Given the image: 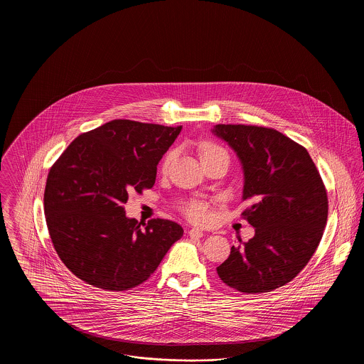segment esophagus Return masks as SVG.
Segmentation results:
<instances>
[{"label":"esophagus","mask_w":364,"mask_h":364,"mask_svg":"<svg viewBox=\"0 0 364 364\" xmlns=\"http://www.w3.org/2000/svg\"><path fill=\"white\" fill-rule=\"evenodd\" d=\"M188 235H190L192 239H200L203 236V232L200 229H198V228H192V229L188 230Z\"/></svg>","instance_id":"obj_1"}]
</instances>
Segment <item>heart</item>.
<instances>
[{"label": "heart", "mask_w": 364, "mask_h": 364, "mask_svg": "<svg viewBox=\"0 0 364 364\" xmlns=\"http://www.w3.org/2000/svg\"><path fill=\"white\" fill-rule=\"evenodd\" d=\"M220 153H225V151H224V149H221L215 143L205 141L199 146V156H200L202 161L208 159L210 156H217ZM173 156V151H169L165 156L164 161H162V169H166L169 166ZM184 214L190 221L195 223V224H205V223H208V218H210V208H208V203L203 202V200H192L184 208Z\"/></svg>", "instance_id": "heart-1"}]
</instances>
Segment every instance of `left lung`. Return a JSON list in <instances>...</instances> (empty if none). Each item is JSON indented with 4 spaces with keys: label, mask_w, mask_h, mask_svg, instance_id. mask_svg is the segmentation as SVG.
Segmentation results:
<instances>
[{
    "label": "left lung",
    "mask_w": 364,
    "mask_h": 364,
    "mask_svg": "<svg viewBox=\"0 0 364 364\" xmlns=\"http://www.w3.org/2000/svg\"><path fill=\"white\" fill-rule=\"evenodd\" d=\"M242 162V217L255 236L230 248L220 278L244 294H263L291 282L311 259L328 221V193L309 151L273 128L218 124Z\"/></svg>",
    "instance_id": "left-lung-1"
}]
</instances>
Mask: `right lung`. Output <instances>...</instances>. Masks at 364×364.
I'll use <instances>...</instances> for the list:
<instances>
[{"mask_svg": "<svg viewBox=\"0 0 364 364\" xmlns=\"http://www.w3.org/2000/svg\"><path fill=\"white\" fill-rule=\"evenodd\" d=\"M180 127L113 120L79 135L54 162L43 195L54 250L87 284L127 291L156 272L183 228L125 215L128 193L153 188Z\"/></svg>", "mask_w": 364, "mask_h": 364, "instance_id": "obj_1", "label": "right lung"}]
</instances>
